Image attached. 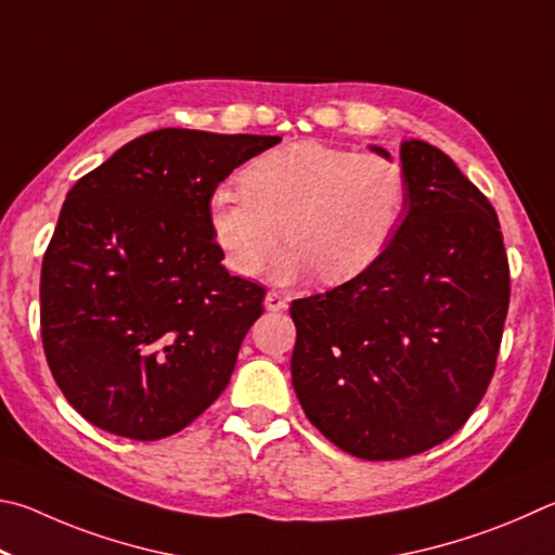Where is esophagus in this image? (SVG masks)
<instances>
[{"label":"esophagus","mask_w":555,"mask_h":555,"mask_svg":"<svg viewBox=\"0 0 555 555\" xmlns=\"http://www.w3.org/2000/svg\"><path fill=\"white\" fill-rule=\"evenodd\" d=\"M285 307H287V299L283 295H278V293H268L266 295V309H268V312H280V309H285Z\"/></svg>","instance_id":"obj_1"}]
</instances>
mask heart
<instances>
[{"instance_id": "heart-1", "label": "heart", "mask_w": 555, "mask_h": 555, "mask_svg": "<svg viewBox=\"0 0 555 555\" xmlns=\"http://www.w3.org/2000/svg\"><path fill=\"white\" fill-rule=\"evenodd\" d=\"M241 192L217 188L204 217L214 248L233 275L256 278L278 248L272 283L319 270L326 283L361 275L390 246L410 204L404 165L385 153H353L295 141L256 155L238 172Z\"/></svg>"}]
</instances>
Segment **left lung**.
<instances>
[{"instance_id": "obj_1", "label": "left lung", "mask_w": 555, "mask_h": 555, "mask_svg": "<svg viewBox=\"0 0 555 555\" xmlns=\"http://www.w3.org/2000/svg\"><path fill=\"white\" fill-rule=\"evenodd\" d=\"M400 160L410 204L390 246L361 275L289 307L297 400L328 441L365 461L429 451L468 422L509 307L488 197L431 143L402 141Z\"/></svg>"}]
</instances>
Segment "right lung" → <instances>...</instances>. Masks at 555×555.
<instances>
[{
    "mask_svg": "<svg viewBox=\"0 0 555 555\" xmlns=\"http://www.w3.org/2000/svg\"><path fill=\"white\" fill-rule=\"evenodd\" d=\"M280 141L151 131L67 192L41 268V336L87 422L158 441L229 385L266 289L221 266L204 207L233 168Z\"/></svg>",
    "mask_w": 555,
    "mask_h": 555,
    "instance_id": "add662e5",
    "label": "right lung"
}]
</instances>
